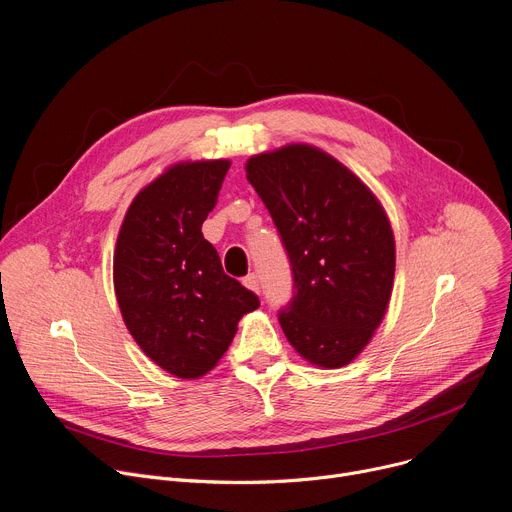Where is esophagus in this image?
<instances>
[{"label": "esophagus", "mask_w": 512, "mask_h": 512, "mask_svg": "<svg viewBox=\"0 0 512 512\" xmlns=\"http://www.w3.org/2000/svg\"><path fill=\"white\" fill-rule=\"evenodd\" d=\"M243 284H245V288H247V290H251V292L259 294V280H257V275H255V273L247 275L245 280H243Z\"/></svg>", "instance_id": "esophagus-1"}]
</instances>
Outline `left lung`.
I'll return each instance as SVG.
<instances>
[{"mask_svg":"<svg viewBox=\"0 0 512 512\" xmlns=\"http://www.w3.org/2000/svg\"><path fill=\"white\" fill-rule=\"evenodd\" d=\"M245 171L292 263L296 296L280 312L286 339L316 367L349 365L376 335L394 288L384 206L349 167L306 143L253 155Z\"/></svg>","mask_w":512,"mask_h":512,"instance_id":"obj_1","label":"left lung"}]
</instances>
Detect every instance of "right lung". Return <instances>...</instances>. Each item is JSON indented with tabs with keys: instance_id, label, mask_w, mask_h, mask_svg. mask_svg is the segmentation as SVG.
<instances>
[{
	"instance_id": "1",
	"label": "right lung",
	"mask_w": 512,
	"mask_h": 512,
	"mask_svg": "<svg viewBox=\"0 0 512 512\" xmlns=\"http://www.w3.org/2000/svg\"><path fill=\"white\" fill-rule=\"evenodd\" d=\"M228 167V159L169 165L134 196L116 239L114 292L126 329L179 380L212 371L239 320L259 308L202 235Z\"/></svg>"
}]
</instances>
